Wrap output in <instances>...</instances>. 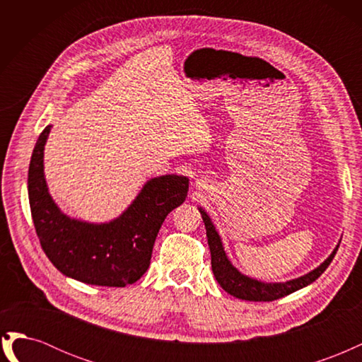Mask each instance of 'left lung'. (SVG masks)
<instances>
[{"instance_id": "8db88e82", "label": "left lung", "mask_w": 362, "mask_h": 362, "mask_svg": "<svg viewBox=\"0 0 362 362\" xmlns=\"http://www.w3.org/2000/svg\"><path fill=\"white\" fill-rule=\"evenodd\" d=\"M199 211L202 214V221H204L205 229H206L208 246H210V252H211V269H213L214 276L225 291L234 296V298L243 299V300L272 302V300L284 298V296L298 291L306 286H310V284L319 278L322 273L327 269V266L331 264V261L334 259L337 250H338V246H339L338 245L334 249L329 258L325 259V262H322L319 267L314 269L310 273H306V275H303L298 279L287 281V282L266 284V282H261V281L252 279V278L242 275V273H240L231 264V261L228 259L225 250H223L221 237H218L214 225L210 221V217H208V214L202 210V208H199Z\"/></svg>"}]
</instances>
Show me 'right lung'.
<instances>
[{
	"label": "right lung",
	"instance_id": "1",
	"mask_svg": "<svg viewBox=\"0 0 362 362\" xmlns=\"http://www.w3.org/2000/svg\"><path fill=\"white\" fill-rule=\"evenodd\" d=\"M51 125L42 131L28 169V199L40 246L63 275L90 286L125 287L144 276L166 216L189 192V178L164 175L145 184L134 202L101 225L63 214L43 177V148Z\"/></svg>",
	"mask_w": 362,
	"mask_h": 362
}]
</instances>
